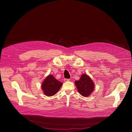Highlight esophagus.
I'll list each match as a JSON object with an SVG mask.
<instances>
[{
	"label": "esophagus",
	"mask_w": 132,
	"mask_h": 132,
	"mask_svg": "<svg viewBox=\"0 0 132 132\" xmlns=\"http://www.w3.org/2000/svg\"><path fill=\"white\" fill-rule=\"evenodd\" d=\"M64 81L65 82H67V81H70V79H67V78H65V79H64Z\"/></svg>",
	"instance_id": "34e87169"
}]
</instances>
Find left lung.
<instances>
[{
    "label": "left lung",
    "mask_w": 132,
    "mask_h": 132,
    "mask_svg": "<svg viewBox=\"0 0 132 132\" xmlns=\"http://www.w3.org/2000/svg\"><path fill=\"white\" fill-rule=\"evenodd\" d=\"M75 83L78 92L82 96L87 97L94 90V82L87 75H82L80 79Z\"/></svg>",
    "instance_id": "8db88e82"
}]
</instances>
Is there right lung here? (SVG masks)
Wrapping results in <instances>:
<instances>
[{"label":"right lung","mask_w":132,"mask_h":132,"mask_svg":"<svg viewBox=\"0 0 132 132\" xmlns=\"http://www.w3.org/2000/svg\"><path fill=\"white\" fill-rule=\"evenodd\" d=\"M62 83L59 81L52 75H48L42 84V88L44 94L47 96L54 95L59 90Z\"/></svg>","instance_id":"obj_1"}]
</instances>
